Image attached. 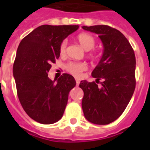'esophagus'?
Segmentation results:
<instances>
[{
	"mask_svg": "<svg viewBox=\"0 0 150 150\" xmlns=\"http://www.w3.org/2000/svg\"><path fill=\"white\" fill-rule=\"evenodd\" d=\"M75 81H76V85H77V86H79V83H80V81H79V79H76Z\"/></svg>",
	"mask_w": 150,
	"mask_h": 150,
	"instance_id": "1",
	"label": "esophagus"
}]
</instances>
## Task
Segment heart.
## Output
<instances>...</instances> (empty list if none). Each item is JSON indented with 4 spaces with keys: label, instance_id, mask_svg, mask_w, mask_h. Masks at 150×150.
<instances>
[{
    "label": "heart",
    "instance_id": "obj_1",
    "mask_svg": "<svg viewBox=\"0 0 150 150\" xmlns=\"http://www.w3.org/2000/svg\"><path fill=\"white\" fill-rule=\"evenodd\" d=\"M77 41L80 44V46L85 50H91L93 49L96 44V40L91 34H87V33H81L77 36ZM67 40H63L60 46H59V53L61 55H64L66 54V50H67ZM90 58H96L97 54L96 53H90L89 54ZM66 70L73 75H75L76 77H79L81 75V73L84 70H86V65L83 62H68L66 65Z\"/></svg>",
    "mask_w": 150,
    "mask_h": 150
}]
</instances>
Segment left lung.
<instances>
[{
    "label": "left lung",
    "instance_id": "1",
    "mask_svg": "<svg viewBox=\"0 0 150 150\" xmlns=\"http://www.w3.org/2000/svg\"><path fill=\"white\" fill-rule=\"evenodd\" d=\"M99 35L104 52L98 65L91 72L100 79V87L95 82L82 80L83 91L82 108L86 119L96 125H108L119 118L129 104L135 90L136 58L132 46L125 35L105 25L83 26Z\"/></svg>",
    "mask_w": 150,
    "mask_h": 150
}]
</instances>
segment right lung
<instances>
[{
  "mask_svg": "<svg viewBox=\"0 0 150 150\" xmlns=\"http://www.w3.org/2000/svg\"><path fill=\"white\" fill-rule=\"evenodd\" d=\"M79 25H43L21 40L13 73L25 112L35 121L50 125L62 118L70 91L76 84L69 74L51 80L48 72L60 56V44Z\"/></svg>",
  "mask_w": 150,
  "mask_h": 150,
  "instance_id": "add662e5",
  "label": "right lung"
}]
</instances>
